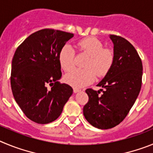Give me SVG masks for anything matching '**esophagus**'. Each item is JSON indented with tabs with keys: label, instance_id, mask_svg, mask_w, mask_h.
<instances>
[{
	"label": "esophagus",
	"instance_id": "1",
	"mask_svg": "<svg viewBox=\"0 0 153 153\" xmlns=\"http://www.w3.org/2000/svg\"><path fill=\"white\" fill-rule=\"evenodd\" d=\"M80 91V90L78 88H74V93H78V92Z\"/></svg>",
	"mask_w": 153,
	"mask_h": 153
}]
</instances>
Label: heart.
<instances>
[{"label": "heart", "mask_w": 153, "mask_h": 153, "mask_svg": "<svg viewBox=\"0 0 153 153\" xmlns=\"http://www.w3.org/2000/svg\"><path fill=\"white\" fill-rule=\"evenodd\" d=\"M79 51L89 56L84 67L86 69L70 71L65 76V81L75 87H82L93 82L96 74L98 76L106 75L111 68L114 53L109 48H103L102 41L96 37H86L78 43ZM74 53L70 45L63 46L59 54V61L62 69L66 72L74 67Z\"/></svg>", "instance_id": "1"}]
</instances>
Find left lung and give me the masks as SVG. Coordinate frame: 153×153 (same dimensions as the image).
<instances>
[{
  "label": "left lung",
  "instance_id": "8db88e82",
  "mask_svg": "<svg viewBox=\"0 0 153 153\" xmlns=\"http://www.w3.org/2000/svg\"><path fill=\"white\" fill-rule=\"evenodd\" d=\"M109 37L114 45V60L97 84L105 90L86 89L89 101L83 106L86 120L101 129H111L126 118L141 90L143 76V63L135 47L122 36Z\"/></svg>",
  "mask_w": 153,
  "mask_h": 153
}]
</instances>
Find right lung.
I'll return each instance as SVG.
<instances>
[{"label": "right lung", "mask_w": 153, "mask_h": 153, "mask_svg": "<svg viewBox=\"0 0 153 153\" xmlns=\"http://www.w3.org/2000/svg\"><path fill=\"white\" fill-rule=\"evenodd\" d=\"M74 33L53 29L36 31L16 50L11 66L10 84L16 102L28 119L39 124L56 120L73 94L60 83L59 54Z\"/></svg>", "instance_id": "right-lung-1"}]
</instances>
